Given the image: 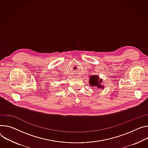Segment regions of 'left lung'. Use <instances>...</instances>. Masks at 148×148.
Here are the masks:
<instances>
[{
    "label": "left lung",
    "mask_w": 148,
    "mask_h": 148,
    "mask_svg": "<svg viewBox=\"0 0 148 148\" xmlns=\"http://www.w3.org/2000/svg\"><path fill=\"white\" fill-rule=\"evenodd\" d=\"M103 82L102 79H100L99 76L98 75H92L90 77L89 79V83L91 87H96L99 88H101L102 89L104 88V87L101 84Z\"/></svg>",
    "instance_id": "obj_1"
}]
</instances>
